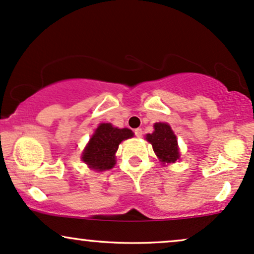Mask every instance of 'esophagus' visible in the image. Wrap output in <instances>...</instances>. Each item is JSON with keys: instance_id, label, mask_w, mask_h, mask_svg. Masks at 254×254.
Wrapping results in <instances>:
<instances>
[{"instance_id": "1", "label": "esophagus", "mask_w": 254, "mask_h": 254, "mask_svg": "<svg viewBox=\"0 0 254 254\" xmlns=\"http://www.w3.org/2000/svg\"><path fill=\"white\" fill-rule=\"evenodd\" d=\"M134 134H135V136L140 138V136H142V129L141 128H136V129H134Z\"/></svg>"}]
</instances>
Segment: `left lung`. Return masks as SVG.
Here are the masks:
<instances>
[{"label": "left lung", "mask_w": 254, "mask_h": 254, "mask_svg": "<svg viewBox=\"0 0 254 254\" xmlns=\"http://www.w3.org/2000/svg\"><path fill=\"white\" fill-rule=\"evenodd\" d=\"M148 142L153 146V151L163 163H175L180 158L177 139L168 124H154V132L146 135Z\"/></svg>", "instance_id": "1"}]
</instances>
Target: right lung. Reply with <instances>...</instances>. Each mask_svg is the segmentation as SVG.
Instances as JSON below:
<instances>
[{"label": "right lung", "mask_w": 254, "mask_h": 254, "mask_svg": "<svg viewBox=\"0 0 254 254\" xmlns=\"http://www.w3.org/2000/svg\"><path fill=\"white\" fill-rule=\"evenodd\" d=\"M132 136L133 132L128 128L120 129L110 124H101L83 152V162L97 171L112 169L120 142Z\"/></svg>", "instance_id": "right-lung-1"}]
</instances>
